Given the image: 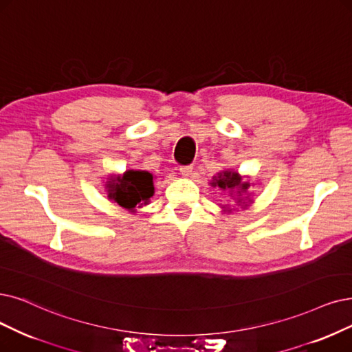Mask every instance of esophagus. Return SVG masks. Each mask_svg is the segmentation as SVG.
Here are the masks:
<instances>
[{
    "instance_id": "1",
    "label": "esophagus",
    "mask_w": 352,
    "mask_h": 352,
    "mask_svg": "<svg viewBox=\"0 0 352 352\" xmlns=\"http://www.w3.org/2000/svg\"><path fill=\"white\" fill-rule=\"evenodd\" d=\"M180 172H182V175H184L185 177L190 176L192 175V166H182L180 167Z\"/></svg>"
}]
</instances>
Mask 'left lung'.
Returning <instances> with one entry per match:
<instances>
[{
  "label": "left lung",
  "instance_id": "8db88e82",
  "mask_svg": "<svg viewBox=\"0 0 352 352\" xmlns=\"http://www.w3.org/2000/svg\"><path fill=\"white\" fill-rule=\"evenodd\" d=\"M210 186L214 188H221V190H228L230 195L235 196L232 198L235 201V204L241 208L248 206V204L252 202V199L250 198V192L248 188L251 186L248 180H243V177L238 175L234 170H222L219 172L217 176L212 177V182H210ZM222 208H225L231 212V209L228 208V205H223Z\"/></svg>",
  "mask_w": 352,
  "mask_h": 352
}]
</instances>
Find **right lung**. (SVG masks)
Returning a JSON list of instances; mask_svg holds the SVG:
<instances>
[{
  "label": "right lung",
  "mask_w": 352,
  "mask_h": 352,
  "mask_svg": "<svg viewBox=\"0 0 352 352\" xmlns=\"http://www.w3.org/2000/svg\"><path fill=\"white\" fill-rule=\"evenodd\" d=\"M108 199L134 212L135 206L147 205L154 195L153 175L144 170H127L122 176H112L107 180Z\"/></svg>",
  "instance_id": "1"
}]
</instances>
